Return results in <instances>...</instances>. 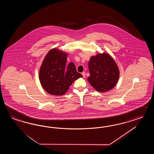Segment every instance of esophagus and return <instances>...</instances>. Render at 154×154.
<instances>
[{
  "label": "esophagus",
  "mask_w": 154,
  "mask_h": 154,
  "mask_svg": "<svg viewBox=\"0 0 154 154\" xmlns=\"http://www.w3.org/2000/svg\"><path fill=\"white\" fill-rule=\"evenodd\" d=\"M82 75H83V77H84V78H85V77H86V73H85V72H83L82 73Z\"/></svg>",
  "instance_id": "esophagus-1"
}]
</instances>
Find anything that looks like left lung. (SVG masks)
I'll list each match as a JSON object with an SVG mask.
<instances>
[{"mask_svg":"<svg viewBox=\"0 0 154 154\" xmlns=\"http://www.w3.org/2000/svg\"><path fill=\"white\" fill-rule=\"evenodd\" d=\"M89 83L99 92L113 89L117 83L120 72L112 57L107 53L99 54L90 57L89 61Z\"/></svg>","mask_w":154,"mask_h":154,"instance_id":"8db88e82","label":"left lung"}]
</instances>
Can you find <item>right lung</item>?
Masks as SVG:
<instances>
[{"instance_id":"obj_1","label":"right lung","mask_w":154,"mask_h":154,"mask_svg":"<svg viewBox=\"0 0 154 154\" xmlns=\"http://www.w3.org/2000/svg\"><path fill=\"white\" fill-rule=\"evenodd\" d=\"M68 54L56 48L48 52L39 69V78L43 89L48 93L60 96L82 75L77 72L73 62L66 64Z\"/></svg>"}]
</instances>
